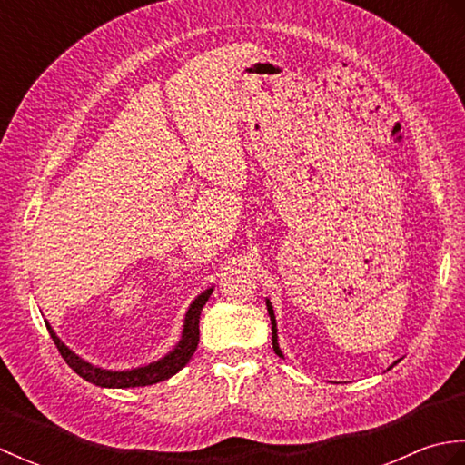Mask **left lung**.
<instances>
[{"mask_svg":"<svg viewBox=\"0 0 465 465\" xmlns=\"http://www.w3.org/2000/svg\"><path fill=\"white\" fill-rule=\"evenodd\" d=\"M265 305H268V313H270V320H272V345H273V351L283 358V353L280 350V343H278V323H275V315H273V308H272V302L265 300ZM398 363V361H396ZM393 363V365H396ZM391 365V368H393Z\"/></svg>","mask_w":465,"mask_h":465,"instance_id":"obj_1","label":"left lung"}]
</instances>
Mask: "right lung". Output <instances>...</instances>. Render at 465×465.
Segmentation results:
<instances>
[{
    "instance_id": "add662e5",
    "label": "right lung",
    "mask_w": 465,
    "mask_h": 465,
    "mask_svg": "<svg viewBox=\"0 0 465 465\" xmlns=\"http://www.w3.org/2000/svg\"><path fill=\"white\" fill-rule=\"evenodd\" d=\"M212 292H213V288H207L205 292L197 295L190 308H187L182 340L175 343V348L170 353H165L163 358H160L157 361L140 365V368H132V370H104V368H100V365L85 361L84 358H80L75 351L69 350L67 345L57 338V333L54 331V328L49 325L47 320H45V328H47L49 335H52V340L57 345V350H59V353H62L65 363L85 381L100 385V388H117V390L140 388V385H152V383L172 378V375H175L187 361L192 360V355L197 348V341H200V315H202L205 302L210 300Z\"/></svg>"
}]
</instances>
